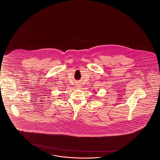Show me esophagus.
<instances>
[{
    "mask_svg": "<svg viewBox=\"0 0 160 160\" xmlns=\"http://www.w3.org/2000/svg\"><path fill=\"white\" fill-rule=\"evenodd\" d=\"M76 87H78V88H80L81 87H82V85H80V84H76Z\"/></svg>",
    "mask_w": 160,
    "mask_h": 160,
    "instance_id": "34e87169",
    "label": "esophagus"
}]
</instances>
